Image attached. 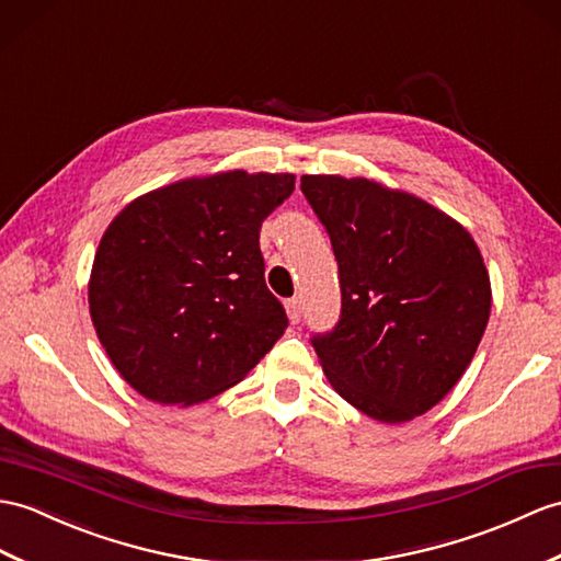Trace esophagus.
I'll list each match as a JSON object with an SVG mask.
<instances>
[{"instance_id":"1","label":"esophagus","mask_w":561,"mask_h":561,"mask_svg":"<svg viewBox=\"0 0 561 561\" xmlns=\"http://www.w3.org/2000/svg\"><path fill=\"white\" fill-rule=\"evenodd\" d=\"M286 312H289V320L296 324L298 320H301V312H304V304H301V298H289V301H286Z\"/></svg>"}]
</instances>
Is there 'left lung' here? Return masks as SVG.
Wrapping results in <instances>:
<instances>
[{
  "instance_id": "1",
  "label": "left lung",
  "mask_w": 561,
  "mask_h": 561,
  "mask_svg": "<svg viewBox=\"0 0 561 561\" xmlns=\"http://www.w3.org/2000/svg\"><path fill=\"white\" fill-rule=\"evenodd\" d=\"M340 265L342 312L310 336L332 387L380 423L449 394L490 318V277L459 221L368 179L301 176Z\"/></svg>"
}]
</instances>
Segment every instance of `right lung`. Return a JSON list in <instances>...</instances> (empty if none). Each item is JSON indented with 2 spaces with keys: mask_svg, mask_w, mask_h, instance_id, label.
<instances>
[{
  "mask_svg": "<svg viewBox=\"0 0 561 561\" xmlns=\"http://www.w3.org/2000/svg\"><path fill=\"white\" fill-rule=\"evenodd\" d=\"M294 174L186 179L126 205L98 245L90 318L114 368L158 403L241 382L289 318L265 284L260 227Z\"/></svg>",
  "mask_w": 561,
  "mask_h": 561,
  "instance_id": "obj_1",
  "label": "right lung"
}]
</instances>
